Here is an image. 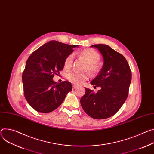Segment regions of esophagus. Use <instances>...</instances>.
Here are the masks:
<instances>
[{
    "instance_id": "esophagus-1",
    "label": "esophagus",
    "mask_w": 154,
    "mask_h": 154,
    "mask_svg": "<svg viewBox=\"0 0 154 154\" xmlns=\"http://www.w3.org/2000/svg\"><path fill=\"white\" fill-rule=\"evenodd\" d=\"M77 87H78V86H77V85H75V84H73V85H72V88H73V89H76Z\"/></svg>"
}]
</instances>
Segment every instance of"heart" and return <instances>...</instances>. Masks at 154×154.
<instances>
[{
  "mask_svg": "<svg viewBox=\"0 0 154 154\" xmlns=\"http://www.w3.org/2000/svg\"><path fill=\"white\" fill-rule=\"evenodd\" d=\"M80 56L84 58L89 64L88 69L92 74H96L98 68L96 63L100 60V54L93 49H87L82 51L80 53ZM74 60V56L72 54H69L64 60V67L66 69L71 68ZM66 79L75 84H80L83 81L88 79L89 74L88 73H79L76 71H71L66 74Z\"/></svg>",
  "mask_w": 154,
  "mask_h": 154,
  "instance_id": "1",
  "label": "heart"
}]
</instances>
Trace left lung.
I'll return each mask as SVG.
<instances>
[{"mask_svg":"<svg viewBox=\"0 0 154 154\" xmlns=\"http://www.w3.org/2000/svg\"><path fill=\"white\" fill-rule=\"evenodd\" d=\"M100 51L104 64L99 74L91 84L100 87L96 93L85 88V94L80 99L85 112L94 119H105L114 116L127 100L131 72L127 61L122 54L108 45H91Z\"/></svg>","mask_w":154,"mask_h":154,"instance_id":"8db88e82","label":"left lung"}]
</instances>
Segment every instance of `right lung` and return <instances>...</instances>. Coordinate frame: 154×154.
Returning <instances> with one entry per match:
<instances>
[{
	"instance_id": "add662e5",
	"label": "right lung",
	"mask_w": 154,
	"mask_h": 154,
	"mask_svg": "<svg viewBox=\"0 0 154 154\" xmlns=\"http://www.w3.org/2000/svg\"><path fill=\"white\" fill-rule=\"evenodd\" d=\"M77 45L51 40L34 51L27 59L22 75L24 97L29 104L41 113L57 109L72 90L71 82L57 83L54 75L63 69L66 58Z\"/></svg>"
}]
</instances>
